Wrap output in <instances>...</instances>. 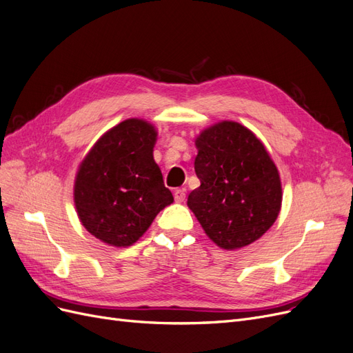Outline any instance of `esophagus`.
I'll return each instance as SVG.
<instances>
[{
    "mask_svg": "<svg viewBox=\"0 0 353 353\" xmlns=\"http://www.w3.org/2000/svg\"><path fill=\"white\" fill-rule=\"evenodd\" d=\"M174 197H175V201L176 203H183L185 200V191L184 190H175L174 191Z\"/></svg>",
    "mask_w": 353,
    "mask_h": 353,
    "instance_id": "esophagus-1",
    "label": "esophagus"
}]
</instances>
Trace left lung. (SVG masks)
I'll return each instance as SVG.
<instances>
[{
	"mask_svg": "<svg viewBox=\"0 0 353 353\" xmlns=\"http://www.w3.org/2000/svg\"><path fill=\"white\" fill-rule=\"evenodd\" d=\"M200 187L187 205L206 236L225 250L252 244L279 218L283 188L279 169L249 128L222 121L196 138Z\"/></svg>",
	"mask_w": 353,
	"mask_h": 353,
	"instance_id": "obj_1",
	"label": "left lung"
}]
</instances>
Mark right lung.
Masks as SVG:
<instances>
[{"mask_svg": "<svg viewBox=\"0 0 353 353\" xmlns=\"http://www.w3.org/2000/svg\"><path fill=\"white\" fill-rule=\"evenodd\" d=\"M156 128L131 117L104 132L81 162L73 185L78 218L90 234L128 248L174 201L154 162Z\"/></svg>", "mask_w": 353, "mask_h": 353, "instance_id": "1", "label": "right lung"}]
</instances>
